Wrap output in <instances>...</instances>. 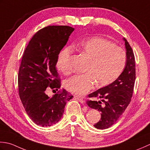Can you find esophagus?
Masks as SVG:
<instances>
[{
    "label": "esophagus",
    "instance_id": "obj_1",
    "mask_svg": "<svg viewBox=\"0 0 150 150\" xmlns=\"http://www.w3.org/2000/svg\"><path fill=\"white\" fill-rule=\"evenodd\" d=\"M74 98L76 99H77L79 102L80 103H81L82 104H84L85 103V102H84V100H83V98H80V97H78V96H74Z\"/></svg>",
    "mask_w": 150,
    "mask_h": 150
}]
</instances>
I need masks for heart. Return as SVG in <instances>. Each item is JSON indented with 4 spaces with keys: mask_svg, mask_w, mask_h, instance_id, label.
Returning <instances> with one entry per match:
<instances>
[{
    "mask_svg": "<svg viewBox=\"0 0 150 150\" xmlns=\"http://www.w3.org/2000/svg\"><path fill=\"white\" fill-rule=\"evenodd\" d=\"M73 47L88 59L85 74L76 75L65 82L67 89L76 95L82 96L87 93L95 83L97 87L112 83L120 75L125 67V52L101 37L85 39L74 44ZM72 48L66 47L58 55L57 67L65 75L72 72Z\"/></svg>",
    "mask_w": 150,
    "mask_h": 150,
    "instance_id": "1",
    "label": "heart"
}]
</instances>
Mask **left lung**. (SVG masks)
<instances>
[{"mask_svg": "<svg viewBox=\"0 0 150 150\" xmlns=\"http://www.w3.org/2000/svg\"><path fill=\"white\" fill-rule=\"evenodd\" d=\"M126 49V63L122 74L108 86L99 88L88 94L89 98L96 100L87 101L91 108L102 112L101 119L94 126L104 129L116 123L131 102L135 81V60L133 52L125 38Z\"/></svg>", "mask_w": 150, "mask_h": 150, "instance_id": "obj_1", "label": "left lung"}]
</instances>
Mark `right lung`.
<instances>
[{"label": "right lung", "mask_w": 150, "mask_h": 150, "mask_svg": "<svg viewBox=\"0 0 150 150\" xmlns=\"http://www.w3.org/2000/svg\"><path fill=\"white\" fill-rule=\"evenodd\" d=\"M74 30L68 26L45 27L35 33L24 52L18 75L19 94L27 115L38 126L57 123L67 102L73 97L64 88L52 97L46 91L61 87L57 57Z\"/></svg>", "instance_id": "right-lung-1"}]
</instances>
